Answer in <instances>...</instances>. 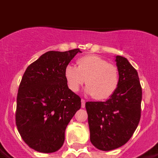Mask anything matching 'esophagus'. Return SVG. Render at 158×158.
<instances>
[{
	"label": "esophagus",
	"mask_w": 158,
	"mask_h": 158,
	"mask_svg": "<svg viewBox=\"0 0 158 158\" xmlns=\"http://www.w3.org/2000/svg\"><path fill=\"white\" fill-rule=\"evenodd\" d=\"M81 103H82V104H81V107L82 108H85V104H86V101L85 100H84V99H81Z\"/></svg>",
	"instance_id": "obj_1"
}]
</instances>
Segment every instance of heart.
<instances>
[{
  "mask_svg": "<svg viewBox=\"0 0 158 158\" xmlns=\"http://www.w3.org/2000/svg\"><path fill=\"white\" fill-rule=\"evenodd\" d=\"M76 64L77 67L67 65L64 70L69 89L76 92L86 82V91L96 100L112 97L120 82L119 71L115 65L94 54L79 58Z\"/></svg>",
  "mask_w": 158,
  "mask_h": 158,
  "instance_id": "b5f03b06",
  "label": "heart"
}]
</instances>
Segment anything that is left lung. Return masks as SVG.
<instances>
[{"instance_id": "8db88e82", "label": "left lung", "mask_w": 158, "mask_h": 158, "mask_svg": "<svg viewBox=\"0 0 158 158\" xmlns=\"http://www.w3.org/2000/svg\"><path fill=\"white\" fill-rule=\"evenodd\" d=\"M120 82L116 92L104 102H87L90 140L103 151L126 144L138 126L142 89L136 69L127 59L116 57Z\"/></svg>"}]
</instances>
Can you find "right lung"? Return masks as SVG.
Masks as SVG:
<instances>
[{
  "label": "right lung",
  "instance_id": "obj_1",
  "mask_svg": "<svg viewBox=\"0 0 158 158\" xmlns=\"http://www.w3.org/2000/svg\"><path fill=\"white\" fill-rule=\"evenodd\" d=\"M79 49L48 51L26 68L17 96L16 125L23 140L41 153L63 146L65 130L81 99L68 88L64 70Z\"/></svg>",
  "mask_w": 158,
  "mask_h": 158
}]
</instances>
